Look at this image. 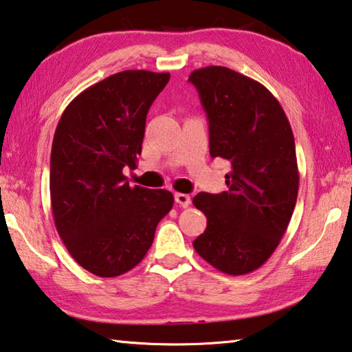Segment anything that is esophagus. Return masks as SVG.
Instances as JSON below:
<instances>
[{
    "mask_svg": "<svg viewBox=\"0 0 352 352\" xmlns=\"http://www.w3.org/2000/svg\"><path fill=\"white\" fill-rule=\"evenodd\" d=\"M175 201L179 204V207H188L192 199H190V197L186 193H175Z\"/></svg>",
    "mask_w": 352,
    "mask_h": 352,
    "instance_id": "esophagus-1",
    "label": "esophagus"
}]
</instances>
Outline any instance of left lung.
<instances>
[{"label": "left lung", "instance_id": "1", "mask_svg": "<svg viewBox=\"0 0 352 352\" xmlns=\"http://www.w3.org/2000/svg\"><path fill=\"white\" fill-rule=\"evenodd\" d=\"M188 80L209 120L210 155L230 164L228 192L193 198L207 217L193 248L221 273L248 274L273 254L295 210L299 171L292 126L272 91L245 74L210 65Z\"/></svg>", "mask_w": 352, "mask_h": 352}]
</instances>
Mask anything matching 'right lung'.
Here are the masks:
<instances>
[{
  "mask_svg": "<svg viewBox=\"0 0 352 352\" xmlns=\"http://www.w3.org/2000/svg\"><path fill=\"white\" fill-rule=\"evenodd\" d=\"M170 73L126 70L74 98L57 123L50 195L54 224L80 267L101 278L143 261L159 221L175 203L168 190L131 187L146 115Z\"/></svg>",
  "mask_w": 352,
  "mask_h": 352,
  "instance_id": "obj_1",
  "label": "right lung"
}]
</instances>
